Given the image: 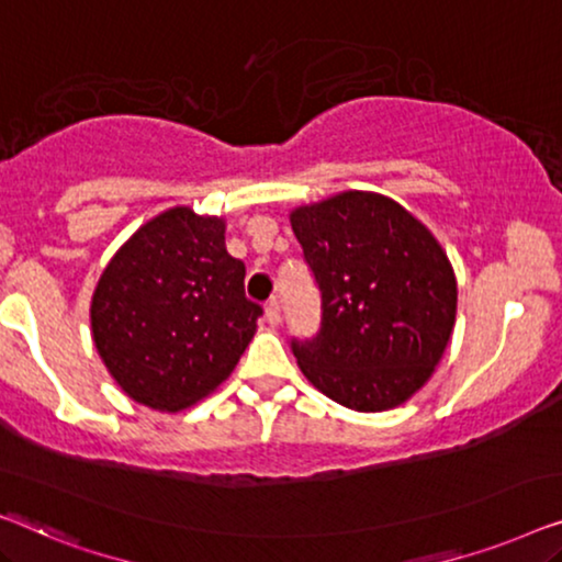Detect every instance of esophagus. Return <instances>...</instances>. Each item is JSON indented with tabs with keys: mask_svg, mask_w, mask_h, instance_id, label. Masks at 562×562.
<instances>
[{
	"mask_svg": "<svg viewBox=\"0 0 562 562\" xmlns=\"http://www.w3.org/2000/svg\"><path fill=\"white\" fill-rule=\"evenodd\" d=\"M265 318L270 326H280V303L274 297L265 305Z\"/></svg>",
	"mask_w": 562,
	"mask_h": 562,
	"instance_id": "esophagus-1",
	"label": "esophagus"
}]
</instances>
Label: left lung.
<instances>
[{"mask_svg":"<svg viewBox=\"0 0 562 562\" xmlns=\"http://www.w3.org/2000/svg\"><path fill=\"white\" fill-rule=\"evenodd\" d=\"M321 290V328L292 338L297 367L338 405L382 413L428 382L456 323L453 267L428 228L379 193L290 213Z\"/></svg>","mask_w":562,"mask_h":562,"instance_id":"obj_1","label":"left lung"}]
</instances>
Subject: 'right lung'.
<instances>
[{
  "label": "right lung",
  "mask_w": 562,
  "mask_h": 562,
  "mask_svg": "<svg viewBox=\"0 0 562 562\" xmlns=\"http://www.w3.org/2000/svg\"><path fill=\"white\" fill-rule=\"evenodd\" d=\"M226 224L178 205L112 257L91 300L93 344L134 402L191 407L232 374L262 307L244 295V262Z\"/></svg>",
  "instance_id": "right-lung-1"
}]
</instances>
